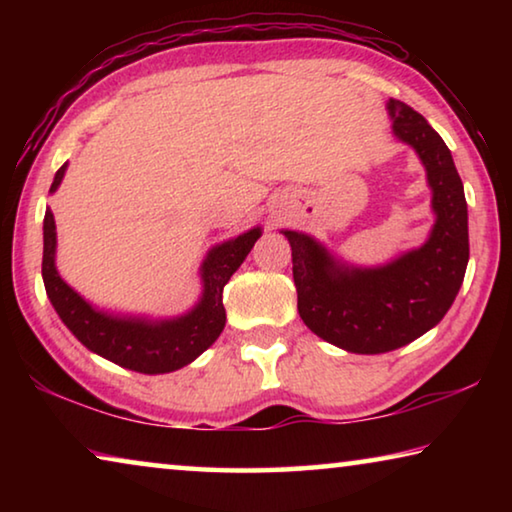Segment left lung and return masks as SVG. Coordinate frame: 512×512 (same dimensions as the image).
<instances>
[{
	"mask_svg": "<svg viewBox=\"0 0 512 512\" xmlns=\"http://www.w3.org/2000/svg\"><path fill=\"white\" fill-rule=\"evenodd\" d=\"M386 110L393 135L418 153L427 171L436 214L427 241L381 266H352L311 235L282 230L291 244L302 323L354 354L391 352L436 327L458 296L470 259L465 192L447 144L406 103L388 99Z\"/></svg>",
	"mask_w": 512,
	"mask_h": 512,
	"instance_id": "1",
	"label": "left lung"
}]
</instances>
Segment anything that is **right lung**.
Returning a JSON list of instances; mask_svg holds the SVG:
<instances>
[{
	"instance_id": "right-lung-1",
	"label": "right lung",
	"mask_w": 512,
	"mask_h": 512,
	"mask_svg": "<svg viewBox=\"0 0 512 512\" xmlns=\"http://www.w3.org/2000/svg\"><path fill=\"white\" fill-rule=\"evenodd\" d=\"M67 162L56 171L49 194L60 187ZM42 280L56 314L76 339L90 352L117 363L121 368L162 375L180 370L210 348L225 327L223 287L232 273L244 264L250 248L262 237V228H250L244 235L216 244L201 264L203 293L196 305L183 316L149 318L112 314L90 305L60 277L56 268V221L54 212H45L42 223Z\"/></svg>"
}]
</instances>
